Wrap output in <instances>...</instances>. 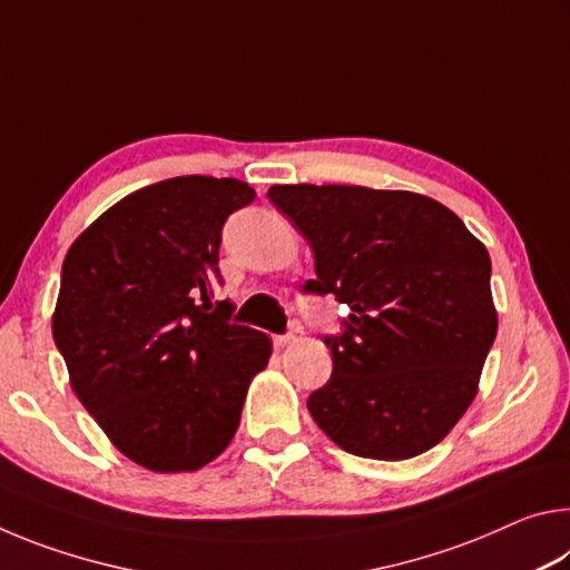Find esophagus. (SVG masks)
<instances>
[{
    "label": "esophagus",
    "mask_w": 570,
    "mask_h": 570,
    "mask_svg": "<svg viewBox=\"0 0 570 570\" xmlns=\"http://www.w3.org/2000/svg\"><path fill=\"white\" fill-rule=\"evenodd\" d=\"M294 340H296L294 334H276V336H274V344H276V346H288Z\"/></svg>",
    "instance_id": "34e87169"
}]
</instances>
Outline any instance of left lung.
Here are the masks:
<instances>
[{
  "label": "left lung",
  "instance_id": "obj_1",
  "mask_svg": "<svg viewBox=\"0 0 570 570\" xmlns=\"http://www.w3.org/2000/svg\"><path fill=\"white\" fill-rule=\"evenodd\" d=\"M268 200L302 230L316 278L306 294L350 306L324 336L332 377L308 394L314 422L372 460L422 455L478 392L498 334L490 256L438 200L364 186H272Z\"/></svg>",
  "mask_w": 570,
  "mask_h": 570
}]
</instances>
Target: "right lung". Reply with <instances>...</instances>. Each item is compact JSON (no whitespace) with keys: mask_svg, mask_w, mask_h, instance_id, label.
<instances>
[{"mask_svg":"<svg viewBox=\"0 0 570 570\" xmlns=\"http://www.w3.org/2000/svg\"><path fill=\"white\" fill-rule=\"evenodd\" d=\"M256 198L236 178L153 183L82 230L62 264L52 336L77 400L122 455L198 470L236 435L272 342L210 302L220 230Z\"/></svg>","mask_w":570,"mask_h":570,"instance_id":"add662e5","label":"right lung"}]
</instances>
